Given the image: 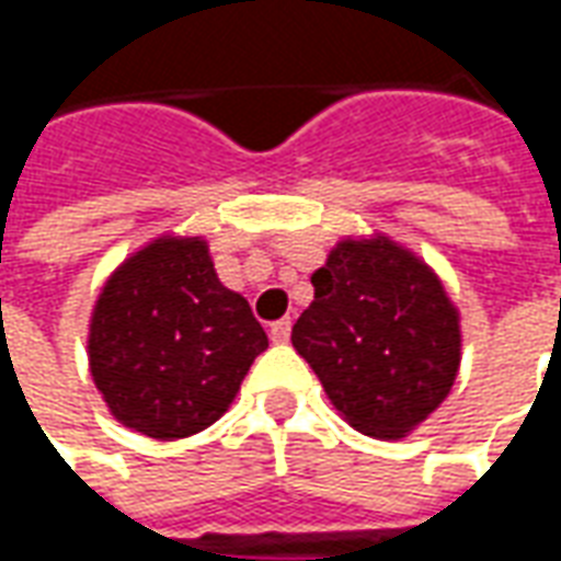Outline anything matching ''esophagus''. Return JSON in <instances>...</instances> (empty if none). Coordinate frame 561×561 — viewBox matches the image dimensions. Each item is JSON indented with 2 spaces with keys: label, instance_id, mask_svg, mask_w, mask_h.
I'll return each instance as SVG.
<instances>
[{
  "label": "esophagus",
  "instance_id": "esophagus-1",
  "mask_svg": "<svg viewBox=\"0 0 561 561\" xmlns=\"http://www.w3.org/2000/svg\"><path fill=\"white\" fill-rule=\"evenodd\" d=\"M288 336H291V318H279L270 324V340L273 342H288Z\"/></svg>",
  "mask_w": 561,
  "mask_h": 561
}]
</instances>
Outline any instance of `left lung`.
I'll use <instances>...</instances> for the list:
<instances>
[{"label": "left lung", "instance_id": "8db88e82", "mask_svg": "<svg viewBox=\"0 0 561 561\" xmlns=\"http://www.w3.org/2000/svg\"><path fill=\"white\" fill-rule=\"evenodd\" d=\"M316 300L291 342L354 430L402 438L457 378L459 316L423 261L390 243L342 240L312 273Z\"/></svg>", "mask_w": 561, "mask_h": 561}]
</instances>
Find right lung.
Here are the masks:
<instances>
[{
    "label": "right lung",
    "instance_id": "obj_1",
    "mask_svg": "<svg viewBox=\"0 0 561 561\" xmlns=\"http://www.w3.org/2000/svg\"><path fill=\"white\" fill-rule=\"evenodd\" d=\"M264 348L267 333L197 237H161L128 257L90 324V369L107 409L164 442L219 421Z\"/></svg>",
    "mask_w": 561,
    "mask_h": 561
}]
</instances>
